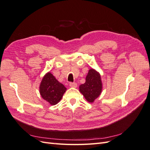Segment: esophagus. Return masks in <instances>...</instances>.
<instances>
[{
    "label": "esophagus",
    "instance_id": "obj_1",
    "mask_svg": "<svg viewBox=\"0 0 150 150\" xmlns=\"http://www.w3.org/2000/svg\"><path fill=\"white\" fill-rule=\"evenodd\" d=\"M69 86H70V87H71V88H76L77 87V83H70Z\"/></svg>",
    "mask_w": 150,
    "mask_h": 150
}]
</instances>
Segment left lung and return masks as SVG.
Masks as SVG:
<instances>
[{
	"instance_id": "1",
	"label": "left lung",
	"mask_w": 150,
	"mask_h": 150,
	"mask_svg": "<svg viewBox=\"0 0 150 150\" xmlns=\"http://www.w3.org/2000/svg\"><path fill=\"white\" fill-rule=\"evenodd\" d=\"M103 85L101 76L93 69L89 70L85 83L80 85L79 91L89 103H93L102 91Z\"/></svg>"
}]
</instances>
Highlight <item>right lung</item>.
I'll return each instance as SVG.
<instances>
[{"label": "right lung", "instance_id": "1", "mask_svg": "<svg viewBox=\"0 0 150 150\" xmlns=\"http://www.w3.org/2000/svg\"><path fill=\"white\" fill-rule=\"evenodd\" d=\"M66 89L51 72H47L43 77L39 87L42 98L51 105H55L60 101Z\"/></svg>", "mask_w": 150, "mask_h": 150}]
</instances>
